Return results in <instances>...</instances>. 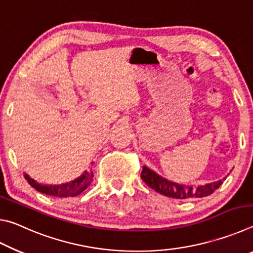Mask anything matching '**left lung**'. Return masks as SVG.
I'll list each match as a JSON object with an SVG mask.
<instances>
[{
    "label": "left lung",
    "instance_id": "1",
    "mask_svg": "<svg viewBox=\"0 0 253 253\" xmlns=\"http://www.w3.org/2000/svg\"><path fill=\"white\" fill-rule=\"evenodd\" d=\"M143 181L147 184V185L156 191L157 193L162 195L168 196V198L173 199H190V198H204L212 194L214 191L217 190L223 183L222 179L213 183L205 184V185H201L194 188L193 186H186L183 184H177L174 182L168 181V179L163 178L160 175H157L154 170L147 169L144 166L142 170V175H140Z\"/></svg>",
    "mask_w": 253,
    "mask_h": 253
}]
</instances>
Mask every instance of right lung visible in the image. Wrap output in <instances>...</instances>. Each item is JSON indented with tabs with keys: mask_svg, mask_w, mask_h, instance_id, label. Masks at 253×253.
Instances as JSON below:
<instances>
[{
	"mask_svg": "<svg viewBox=\"0 0 253 253\" xmlns=\"http://www.w3.org/2000/svg\"><path fill=\"white\" fill-rule=\"evenodd\" d=\"M24 177L30 185L36 188L37 191L41 192V193L55 196V198H72V196L80 194L81 192H84L89 186V184L92 181L93 174L92 172L84 170L83 175H80L78 178L69 183L61 184V185H42V184H39L32 179L28 174H24Z\"/></svg>",
	"mask_w": 253,
	"mask_h": 253,
	"instance_id": "obj_1",
	"label": "right lung"
}]
</instances>
